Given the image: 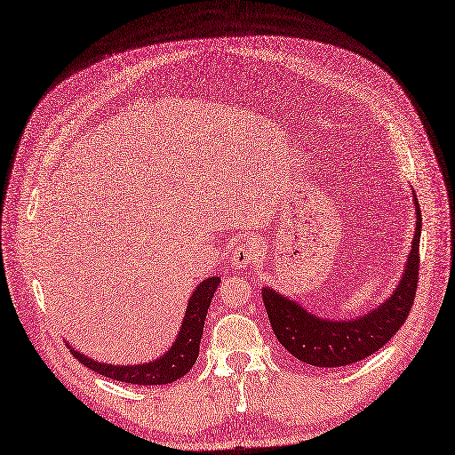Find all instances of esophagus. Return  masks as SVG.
<instances>
[{"label":"esophagus","instance_id":"esophagus-1","mask_svg":"<svg viewBox=\"0 0 455 455\" xmlns=\"http://www.w3.org/2000/svg\"><path fill=\"white\" fill-rule=\"evenodd\" d=\"M257 251L255 248L250 244V243H244V244H239L233 251H231V257L229 261L231 265L236 268V270H244L248 265L253 263Z\"/></svg>","mask_w":455,"mask_h":455}]
</instances>
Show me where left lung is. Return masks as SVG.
I'll return each mask as SVG.
<instances>
[{"mask_svg":"<svg viewBox=\"0 0 455 455\" xmlns=\"http://www.w3.org/2000/svg\"><path fill=\"white\" fill-rule=\"evenodd\" d=\"M417 226L398 287L383 304L357 318L330 320L307 313L294 299L263 287V301L274 335L296 359L320 369H335L372 355L403 326L417 294L422 212L413 194Z\"/></svg>","mask_w":455,"mask_h":455,"instance_id":"8db88e82","label":"left lung"}]
</instances>
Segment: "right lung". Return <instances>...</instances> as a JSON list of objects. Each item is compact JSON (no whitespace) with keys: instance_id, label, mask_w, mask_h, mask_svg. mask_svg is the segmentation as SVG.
Instances as JSON below:
<instances>
[{"instance_id":"add662e5","label":"right lung","mask_w":455,"mask_h":455,"mask_svg":"<svg viewBox=\"0 0 455 455\" xmlns=\"http://www.w3.org/2000/svg\"><path fill=\"white\" fill-rule=\"evenodd\" d=\"M219 283H220V277L212 275L204 279L202 283L194 289L188 299L178 339L170 346V350L164 355L154 361L140 363V364H109V363H98L91 357H86L84 354H79L77 350H74L72 346H70V352L79 363L86 366V369H91L109 379H116L122 383H133V385L174 383L176 379L183 378L198 359L207 309L211 306V299Z\"/></svg>"}]
</instances>
